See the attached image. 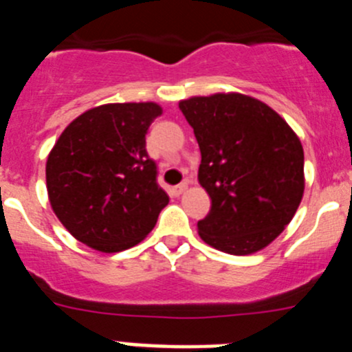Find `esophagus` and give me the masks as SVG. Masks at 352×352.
<instances>
[{"label":"esophagus","instance_id":"esophagus-1","mask_svg":"<svg viewBox=\"0 0 352 352\" xmlns=\"http://www.w3.org/2000/svg\"><path fill=\"white\" fill-rule=\"evenodd\" d=\"M186 188H188V185H186V183H182V185L174 186V188H173V194H174V195H182V194H185Z\"/></svg>","mask_w":352,"mask_h":352}]
</instances>
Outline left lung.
<instances>
[{
	"label": "left lung",
	"mask_w": 352,
	"mask_h": 352,
	"mask_svg": "<svg viewBox=\"0 0 352 352\" xmlns=\"http://www.w3.org/2000/svg\"><path fill=\"white\" fill-rule=\"evenodd\" d=\"M201 149L199 183L211 197L197 222L204 243L232 256L268 247L305 192L303 146L270 105L243 93L179 100Z\"/></svg>",
	"instance_id": "8db88e82"
}]
</instances>
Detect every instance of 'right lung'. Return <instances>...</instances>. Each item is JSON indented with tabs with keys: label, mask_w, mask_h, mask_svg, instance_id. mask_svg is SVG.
<instances>
[{
	"label": "right lung",
	"mask_w": 352,
	"mask_h": 352,
	"mask_svg": "<svg viewBox=\"0 0 352 352\" xmlns=\"http://www.w3.org/2000/svg\"><path fill=\"white\" fill-rule=\"evenodd\" d=\"M155 102L88 109L61 132L45 164L52 211L80 243L113 254L141 243L169 195L157 183L146 132Z\"/></svg>",
	"instance_id": "add662e5"
}]
</instances>
